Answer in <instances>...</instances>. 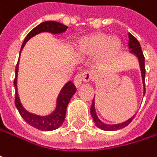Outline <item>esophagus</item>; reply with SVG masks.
Segmentation results:
<instances>
[{
	"label": "esophagus",
	"instance_id": "obj_1",
	"mask_svg": "<svg viewBox=\"0 0 157 157\" xmlns=\"http://www.w3.org/2000/svg\"><path fill=\"white\" fill-rule=\"evenodd\" d=\"M91 79V74L89 72H84V73H81L78 74L75 77V85L78 88L82 85V83L83 82H88Z\"/></svg>",
	"mask_w": 157,
	"mask_h": 157
}]
</instances>
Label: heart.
Returning <instances> with one entry per match:
<instances>
[{"label":"heart","mask_w":157,"mask_h":157,"mask_svg":"<svg viewBox=\"0 0 157 157\" xmlns=\"http://www.w3.org/2000/svg\"><path fill=\"white\" fill-rule=\"evenodd\" d=\"M78 49L83 54H96L100 52L103 60L109 61L118 54L121 43L115 37H109L108 34L99 33L82 38L78 44Z\"/></svg>","instance_id":"1"}]
</instances>
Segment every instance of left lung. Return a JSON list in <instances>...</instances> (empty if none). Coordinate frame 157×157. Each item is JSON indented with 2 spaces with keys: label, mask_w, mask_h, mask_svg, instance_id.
Returning <instances> with one entry per match:
<instances>
[{
  "label": "left lung",
  "mask_w": 157,
  "mask_h": 157,
  "mask_svg": "<svg viewBox=\"0 0 157 157\" xmlns=\"http://www.w3.org/2000/svg\"><path fill=\"white\" fill-rule=\"evenodd\" d=\"M128 38H129V41H128V46L130 49V53L135 55L137 60H138V63H139V67H140V71H141V77H142V82H143V86H144V92H143V95H144L145 94V85H144V77H145V68H144V54H143V52H142L141 45L139 44V42L136 40V37H134L130 33H128ZM95 96V95H94ZM91 115H92V118L94 122V124L104 130V131H116V130H119V129H122L125 126H127L131 121L134 119V117L136 116V114H134L132 117H130L128 120L123 122V123H119V124H106V123H104L103 121L100 120V118L98 117L97 113H96V110H95V102H94V100H93V104H92V106H91Z\"/></svg>",
  "instance_id": "left-lung-1"
}]
</instances>
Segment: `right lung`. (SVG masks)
I'll list each match as a JSON object with an SVG mask.
<instances>
[{
    "instance_id": "1",
    "label": "right lung",
    "mask_w": 157,
    "mask_h": 157,
    "mask_svg": "<svg viewBox=\"0 0 157 157\" xmlns=\"http://www.w3.org/2000/svg\"><path fill=\"white\" fill-rule=\"evenodd\" d=\"M67 26L57 22L53 21H46L39 25H37L35 28H33L25 37L23 44L21 45V51H20V55L21 52L24 47L25 44L33 36L36 34H39L41 33H50L52 34H61L64 33L67 30ZM19 61L20 57L17 63L15 69V79H14V87H15V105L17 109L19 111L21 116L23 118V120L29 124L30 125L33 126L36 129H39L41 131H52L57 128H59L64 119H65V114H66V109L68 106V104L73 97V95L76 92V88L75 84L69 81L67 82L64 86L62 88L60 91L57 99H56V105L54 110L46 115H40V114H35L33 113H30L29 111L25 109L23 105L21 103L19 94H18V87H17V77H18V71H19Z\"/></svg>"
}]
</instances>
